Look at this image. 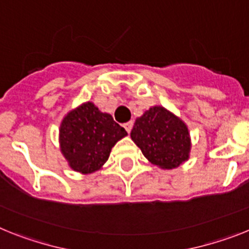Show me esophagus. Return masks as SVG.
Listing matches in <instances>:
<instances>
[{
    "mask_svg": "<svg viewBox=\"0 0 249 249\" xmlns=\"http://www.w3.org/2000/svg\"><path fill=\"white\" fill-rule=\"evenodd\" d=\"M124 127H125V130H126L127 133H130V131H131V127H133V122H127V123H125V124H124Z\"/></svg>",
    "mask_w": 249,
    "mask_h": 249,
    "instance_id": "obj_1",
    "label": "esophagus"
}]
</instances>
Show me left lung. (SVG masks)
Returning <instances> with one entry per match:
<instances>
[{
  "label": "left lung",
  "mask_w": 249,
  "mask_h": 249,
  "mask_svg": "<svg viewBox=\"0 0 249 249\" xmlns=\"http://www.w3.org/2000/svg\"><path fill=\"white\" fill-rule=\"evenodd\" d=\"M130 137L144 157L163 169L177 168L189 157L187 125L161 107H150L138 118Z\"/></svg>",
  "instance_id": "left-lung-1"
}]
</instances>
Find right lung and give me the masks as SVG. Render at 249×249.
<instances>
[{
    "label": "right lung",
    "instance_id": "right-lung-1",
    "mask_svg": "<svg viewBox=\"0 0 249 249\" xmlns=\"http://www.w3.org/2000/svg\"><path fill=\"white\" fill-rule=\"evenodd\" d=\"M127 135L111 115L86 103L65 116L60 127L61 151L76 172L92 173L109 159L115 142Z\"/></svg>",
    "mask_w": 249,
    "mask_h": 249
}]
</instances>
